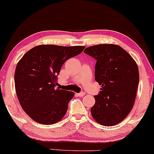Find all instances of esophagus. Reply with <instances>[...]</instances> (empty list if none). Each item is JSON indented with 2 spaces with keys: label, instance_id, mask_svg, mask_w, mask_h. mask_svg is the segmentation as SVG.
<instances>
[{
  "label": "esophagus",
  "instance_id": "1",
  "mask_svg": "<svg viewBox=\"0 0 154 154\" xmlns=\"http://www.w3.org/2000/svg\"><path fill=\"white\" fill-rule=\"evenodd\" d=\"M76 95H77V96H79V97H84V95H85V93H84V92L77 93Z\"/></svg>",
  "mask_w": 154,
  "mask_h": 154
}]
</instances>
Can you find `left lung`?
Returning <instances> with one entry per match:
<instances>
[{
    "mask_svg": "<svg viewBox=\"0 0 154 154\" xmlns=\"http://www.w3.org/2000/svg\"><path fill=\"white\" fill-rule=\"evenodd\" d=\"M97 60L95 81L101 85L91 113L97 123L110 127L120 123L130 113L139 84L137 63L123 48L99 44L84 51Z\"/></svg>",
    "mask_w": 154,
    "mask_h": 154,
    "instance_id": "obj_1",
    "label": "left lung"
}]
</instances>
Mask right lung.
Instances as JSON below:
<instances>
[{
    "mask_svg": "<svg viewBox=\"0 0 154 154\" xmlns=\"http://www.w3.org/2000/svg\"><path fill=\"white\" fill-rule=\"evenodd\" d=\"M84 49L83 46L39 45L19 61L15 89L22 109L32 120L50 125L63 118L74 92L55 88L57 75L65 62Z\"/></svg>",
    "mask_w": 154,
    "mask_h": 154,
    "instance_id": "obj_1",
    "label": "right lung"
}]
</instances>
